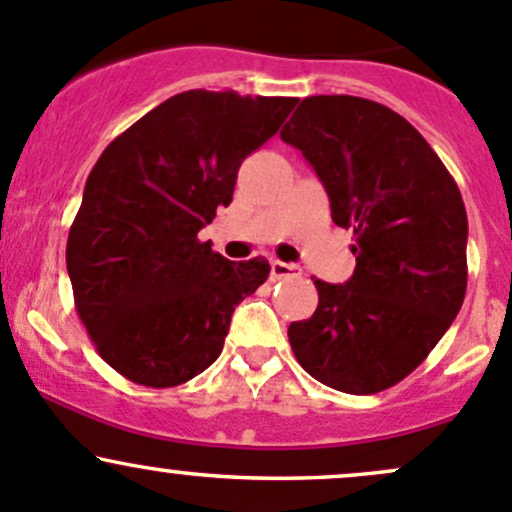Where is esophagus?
<instances>
[{"mask_svg": "<svg viewBox=\"0 0 512 512\" xmlns=\"http://www.w3.org/2000/svg\"><path fill=\"white\" fill-rule=\"evenodd\" d=\"M272 280H289V277H299L302 275V267L294 265V262H280L272 260Z\"/></svg>", "mask_w": 512, "mask_h": 512, "instance_id": "esophagus-1", "label": "esophagus"}]
</instances>
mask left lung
I'll return each mask as SVG.
<instances>
[{"instance_id": "8db88e82", "label": "left lung", "mask_w": 512, "mask_h": 512, "mask_svg": "<svg viewBox=\"0 0 512 512\" xmlns=\"http://www.w3.org/2000/svg\"><path fill=\"white\" fill-rule=\"evenodd\" d=\"M322 180L332 220L354 230V275L314 280L319 304L289 324L302 369L344 394H379L446 334L468 285V218L426 138L359 96H309L282 128Z\"/></svg>"}]
</instances>
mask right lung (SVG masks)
<instances>
[{"mask_svg": "<svg viewBox=\"0 0 512 512\" xmlns=\"http://www.w3.org/2000/svg\"><path fill=\"white\" fill-rule=\"evenodd\" d=\"M297 98L183 91L113 138L96 160L66 242L76 312L128 381L168 389L208 369L237 304L270 275L200 242L230 205L242 160Z\"/></svg>", "mask_w": 512, "mask_h": 512, "instance_id": "add662e5", "label": "right lung"}]
</instances>
